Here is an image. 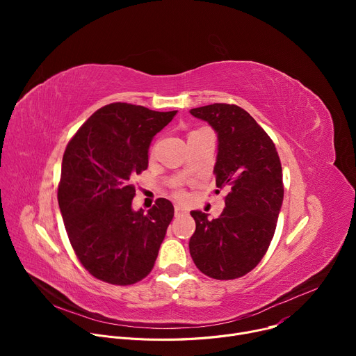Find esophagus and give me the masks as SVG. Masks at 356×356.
Instances as JSON below:
<instances>
[{"instance_id": "34e87169", "label": "esophagus", "mask_w": 356, "mask_h": 356, "mask_svg": "<svg viewBox=\"0 0 356 356\" xmlns=\"http://www.w3.org/2000/svg\"><path fill=\"white\" fill-rule=\"evenodd\" d=\"M188 210L184 209L183 206H175V216L176 217H181V216H187Z\"/></svg>"}]
</instances>
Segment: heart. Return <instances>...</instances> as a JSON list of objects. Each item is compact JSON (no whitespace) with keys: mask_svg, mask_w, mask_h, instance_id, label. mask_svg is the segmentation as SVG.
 Instances as JSON below:
<instances>
[{"mask_svg":"<svg viewBox=\"0 0 356 356\" xmlns=\"http://www.w3.org/2000/svg\"><path fill=\"white\" fill-rule=\"evenodd\" d=\"M179 195H181V194H180V193H179Z\"/></svg>","mask_w":356,"mask_h":356,"instance_id":"1","label":"heart"}]
</instances>
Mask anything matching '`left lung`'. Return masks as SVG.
<instances>
[{"label": "left lung", "mask_w": 356, "mask_h": 356, "mask_svg": "<svg viewBox=\"0 0 356 356\" xmlns=\"http://www.w3.org/2000/svg\"><path fill=\"white\" fill-rule=\"evenodd\" d=\"M190 114L216 131V183L229 188L218 218L190 213L195 221L190 255L204 275L236 279L261 262L275 235L284 193L280 159L269 135L241 107L217 103Z\"/></svg>", "instance_id": "8db88e82"}]
</instances>
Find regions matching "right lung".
Returning <instances> with one entry per match:
<instances>
[{"label":"right lung","instance_id":"obj_1","mask_svg":"<svg viewBox=\"0 0 356 356\" xmlns=\"http://www.w3.org/2000/svg\"><path fill=\"white\" fill-rule=\"evenodd\" d=\"M176 113L113 103L97 110L67 143L59 209L79 261L99 280L134 284L155 265L175 209L158 198L147 213L134 211L132 181L147 169L152 139Z\"/></svg>","mask_w":356,"mask_h":356}]
</instances>
